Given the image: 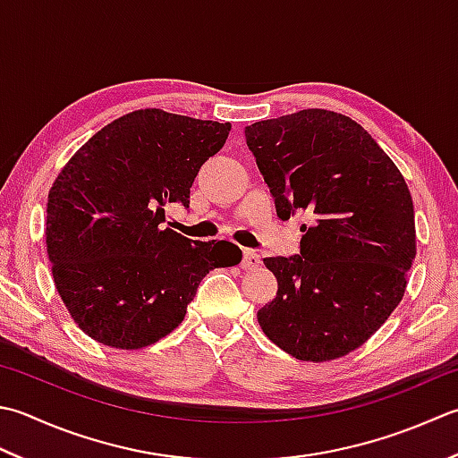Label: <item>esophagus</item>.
<instances>
[{
  "mask_svg": "<svg viewBox=\"0 0 458 458\" xmlns=\"http://www.w3.org/2000/svg\"><path fill=\"white\" fill-rule=\"evenodd\" d=\"M259 266H262V258H259L254 250L246 248L244 254H242V267H244L246 272H254Z\"/></svg>",
  "mask_w": 458,
  "mask_h": 458,
  "instance_id": "34e87169",
  "label": "esophagus"
}]
</instances>
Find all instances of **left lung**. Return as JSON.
<instances>
[{
  "label": "left lung",
  "mask_w": 458,
  "mask_h": 458,
  "mask_svg": "<svg viewBox=\"0 0 458 458\" xmlns=\"http://www.w3.org/2000/svg\"><path fill=\"white\" fill-rule=\"evenodd\" d=\"M276 214L308 210L300 254L264 258L276 298L258 310L272 342L301 361L363 345L407 288L415 210L405 178L361 124L306 109L244 131Z\"/></svg>",
  "instance_id": "8db88e82"
}]
</instances>
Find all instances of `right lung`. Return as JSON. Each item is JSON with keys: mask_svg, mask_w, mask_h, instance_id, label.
<instances>
[{"mask_svg": "<svg viewBox=\"0 0 458 458\" xmlns=\"http://www.w3.org/2000/svg\"><path fill=\"white\" fill-rule=\"evenodd\" d=\"M230 129L134 111L93 134L53 182L45 228L53 280L95 342L116 349L158 342L184 319L206 274L242 259L232 242H199L163 226L166 204L188 208L196 174Z\"/></svg>", "mask_w": 458, "mask_h": 458, "instance_id": "1", "label": "right lung"}]
</instances>
